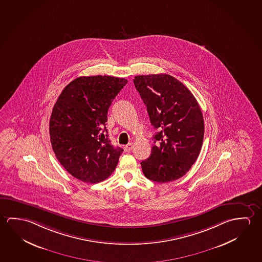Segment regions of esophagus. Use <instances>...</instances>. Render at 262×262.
Masks as SVG:
<instances>
[{
    "label": "esophagus",
    "instance_id": "obj_1",
    "mask_svg": "<svg viewBox=\"0 0 262 262\" xmlns=\"http://www.w3.org/2000/svg\"><path fill=\"white\" fill-rule=\"evenodd\" d=\"M133 143H129V144L124 146V150L126 151H130V150H133Z\"/></svg>",
    "mask_w": 262,
    "mask_h": 262
}]
</instances>
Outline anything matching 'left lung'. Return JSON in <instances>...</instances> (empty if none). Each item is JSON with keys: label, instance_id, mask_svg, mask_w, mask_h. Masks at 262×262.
<instances>
[{"label": "left lung", "instance_id": "left-lung-1", "mask_svg": "<svg viewBox=\"0 0 262 262\" xmlns=\"http://www.w3.org/2000/svg\"><path fill=\"white\" fill-rule=\"evenodd\" d=\"M147 107L150 123L159 132L150 157L142 161L149 180L168 183L185 176L201 150L205 125L192 92L167 74L142 75L133 79Z\"/></svg>", "mask_w": 262, "mask_h": 262}]
</instances>
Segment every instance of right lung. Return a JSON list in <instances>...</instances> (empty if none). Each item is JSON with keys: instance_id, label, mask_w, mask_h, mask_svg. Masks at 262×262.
Returning a JSON list of instances; mask_svg holds the SVG:
<instances>
[{"instance_id": "obj_1", "label": "right lung", "mask_w": 262, "mask_h": 262, "mask_svg": "<svg viewBox=\"0 0 262 262\" xmlns=\"http://www.w3.org/2000/svg\"><path fill=\"white\" fill-rule=\"evenodd\" d=\"M128 80L79 77L61 92L52 111L49 134L56 158L78 180L96 184L114 172L123 150L108 139L106 122L113 99Z\"/></svg>"}]
</instances>
